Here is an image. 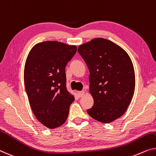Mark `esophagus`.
<instances>
[{"mask_svg":"<svg viewBox=\"0 0 156 156\" xmlns=\"http://www.w3.org/2000/svg\"><path fill=\"white\" fill-rule=\"evenodd\" d=\"M84 94H85V92L83 91H80V92H78V96L79 97H83V95H84Z\"/></svg>","mask_w":156,"mask_h":156,"instance_id":"esophagus-1","label":"esophagus"}]
</instances>
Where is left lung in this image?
I'll use <instances>...</instances> for the list:
<instances>
[{
  "instance_id": "8db88e82",
  "label": "left lung",
  "mask_w": 156,
  "mask_h": 156,
  "mask_svg": "<svg viewBox=\"0 0 156 156\" xmlns=\"http://www.w3.org/2000/svg\"><path fill=\"white\" fill-rule=\"evenodd\" d=\"M78 52L90 71V92L94 105L87 113L104 123L118 119L127 111L135 88L129 56L119 45L102 38L79 45Z\"/></svg>"
}]
</instances>
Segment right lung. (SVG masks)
Returning a JSON list of instances; mask_svg holds the SVG:
<instances>
[{
    "mask_svg": "<svg viewBox=\"0 0 156 156\" xmlns=\"http://www.w3.org/2000/svg\"><path fill=\"white\" fill-rule=\"evenodd\" d=\"M76 51V45L48 41L35 45L27 58L24 79L30 105L50 129L64 124L75 99L66 89L65 67Z\"/></svg>",
    "mask_w": 156,
    "mask_h": 156,
    "instance_id": "right-lung-1",
    "label": "right lung"
}]
</instances>
